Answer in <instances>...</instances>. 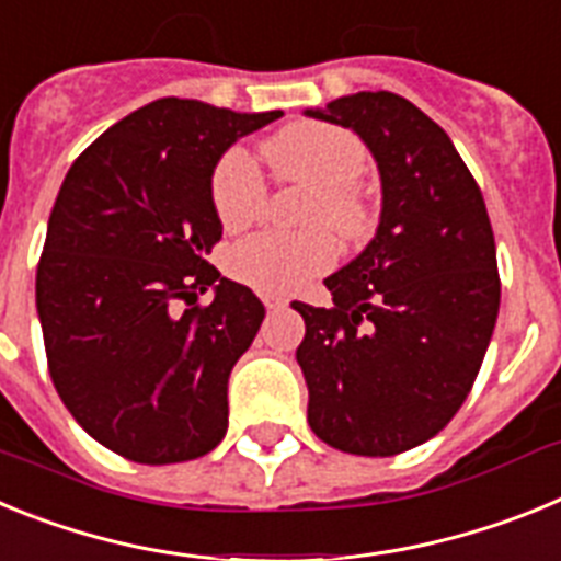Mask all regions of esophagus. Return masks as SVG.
I'll return each mask as SVG.
<instances>
[{"label":"esophagus","mask_w":561,"mask_h":561,"mask_svg":"<svg viewBox=\"0 0 561 561\" xmlns=\"http://www.w3.org/2000/svg\"><path fill=\"white\" fill-rule=\"evenodd\" d=\"M264 306H266V309H272V311H280V309H286V306H289V300H286V297H277V295H266Z\"/></svg>","instance_id":"esophagus-1"}]
</instances>
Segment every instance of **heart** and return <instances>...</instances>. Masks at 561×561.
<instances>
[{
    "label": "heart",
    "instance_id": "obj_1",
    "mask_svg": "<svg viewBox=\"0 0 561 561\" xmlns=\"http://www.w3.org/2000/svg\"><path fill=\"white\" fill-rule=\"evenodd\" d=\"M277 182L311 187L306 221L331 225L340 236L359 241L374 230V210L354 187L368 171V148L359 137L331 123H291L261 146ZM213 207L227 230H241L261 219L266 182L241 148H232L213 171ZM336 261V241L325 227L306 232H257L230 252V272L270 295L304 289Z\"/></svg>",
    "mask_w": 561,
    "mask_h": 561
}]
</instances>
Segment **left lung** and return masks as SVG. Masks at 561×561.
<instances>
[{
	"label": "left lung",
	"instance_id": "left-lung-1",
	"mask_svg": "<svg viewBox=\"0 0 561 561\" xmlns=\"http://www.w3.org/2000/svg\"><path fill=\"white\" fill-rule=\"evenodd\" d=\"M306 114L359 134L381 180L376 236L325 277L334 306L291 304L309 427L388 458L440 433L472 390L500 309L492 221L447 131L401 95L356 92Z\"/></svg>",
	"mask_w": 561,
	"mask_h": 561
}]
</instances>
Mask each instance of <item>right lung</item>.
Segmentation results:
<instances>
[{"instance_id": "obj_1", "label": "right lung", "mask_w": 561, "mask_h": 561, "mask_svg": "<svg viewBox=\"0 0 561 561\" xmlns=\"http://www.w3.org/2000/svg\"><path fill=\"white\" fill-rule=\"evenodd\" d=\"M280 114L160 98L106 128L58 191L36 270L49 376L72 419L134 463H182L225 438L227 379L266 311L207 264L213 171Z\"/></svg>"}]
</instances>
